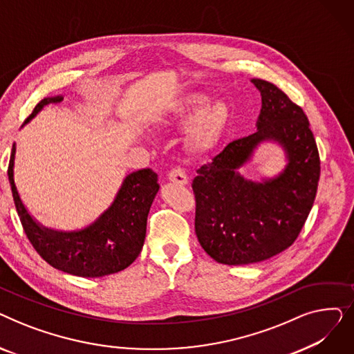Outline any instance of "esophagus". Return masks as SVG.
<instances>
[{
	"label": "esophagus",
	"mask_w": 354,
	"mask_h": 354,
	"mask_svg": "<svg viewBox=\"0 0 354 354\" xmlns=\"http://www.w3.org/2000/svg\"><path fill=\"white\" fill-rule=\"evenodd\" d=\"M167 179H169L174 183H178V185H187L188 183V176H187V174H185L182 167H174V169L169 174H167Z\"/></svg>",
	"instance_id": "34e87169"
}]
</instances>
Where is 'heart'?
<instances>
[{
    "label": "heart",
    "mask_w": 354,
    "mask_h": 354,
    "mask_svg": "<svg viewBox=\"0 0 354 354\" xmlns=\"http://www.w3.org/2000/svg\"><path fill=\"white\" fill-rule=\"evenodd\" d=\"M228 122V107L222 102L208 104V97L201 93H187L169 106V113L162 119L167 130L189 126L187 146L192 153L208 152L219 140Z\"/></svg>",
    "instance_id": "heart-1"
}]
</instances>
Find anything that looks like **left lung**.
Here are the masks:
<instances>
[{"mask_svg":"<svg viewBox=\"0 0 354 354\" xmlns=\"http://www.w3.org/2000/svg\"><path fill=\"white\" fill-rule=\"evenodd\" d=\"M263 107L257 132L232 140L192 182L195 232L215 261L244 266L283 252L300 235L317 194L320 155L304 110L275 84L252 79ZM266 138L281 142L289 155L278 178L254 184L237 167Z\"/></svg>","mask_w":354,"mask_h":354,"instance_id":"obj_1","label":"left lung"}]
</instances>
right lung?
<instances>
[{"instance_id":"add662e5","label":"right lung","mask_w":354,"mask_h":354,"mask_svg":"<svg viewBox=\"0 0 354 354\" xmlns=\"http://www.w3.org/2000/svg\"><path fill=\"white\" fill-rule=\"evenodd\" d=\"M62 96L43 99L34 107L32 119L44 104L60 103ZM15 145L8 163V180L23 230L39 255L51 267L79 277H103L132 264L142 251L147 215L159 191L158 174L140 169L130 174L111 205L93 225L79 232H54L35 224L18 196L14 178Z\"/></svg>"}]
</instances>
